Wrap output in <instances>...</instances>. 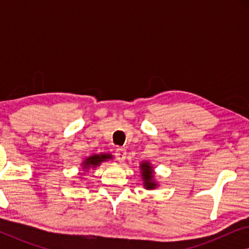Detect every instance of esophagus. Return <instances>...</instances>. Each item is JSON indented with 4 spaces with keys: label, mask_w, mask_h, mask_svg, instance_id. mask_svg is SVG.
Instances as JSON below:
<instances>
[{
    "label": "esophagus",
    "mask_w": 249,
    "mask_h": 249,
    "mask_svg": "<svg viewBox=\"0 0 249 249\" xmlns=\"http://www.w3.org/2000/svg\"><path fill=\"white\" fill-rule=\"evenodd\" d=\"M125 155H127V152H125L124 148H117V149H115V156H117V160L120 163L124 162Z\"/></svg>",
    "instance_id": "34e87169"
}]
</instances>
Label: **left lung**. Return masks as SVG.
Wrapping results in <instances>:
<instances>
[{"label":"left lung","instance_id":"left-lung-1","mask_svg":"<svg viewBox=\"0 0 249 249\" xmlns=\"http://www.w3.org/2000/svg\"><path fill=\"white\" fill-rule=\"evenodd\" d=\"M139 172L145 189L153 190L159 187V181L155 179L154 166L149 161H142L139 164Z\"/></svg>","mask_w":249,"mask_h":249}]
</instances>
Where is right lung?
Wrapping results in <instances>:
<instances>
[{
  "instance_id": "right-lung-1",
  "label": "right lung",
  "mask_w": 249,
  "mask_h": 249,
  "mask_svg": "<svg viewBox=\"0 0 249 249\" xmlns=\"http://www.w3.org/2000/svg\"><path fill=\"white\" fill-rule=\"evenodd\" d=\"M108 160H113V155L111 153H100V154H91L84 159V161L80 163V176L86 175V172L89 170H95L97 166H100L103 162H107Z\"/></svg>"
}]
</instances>
